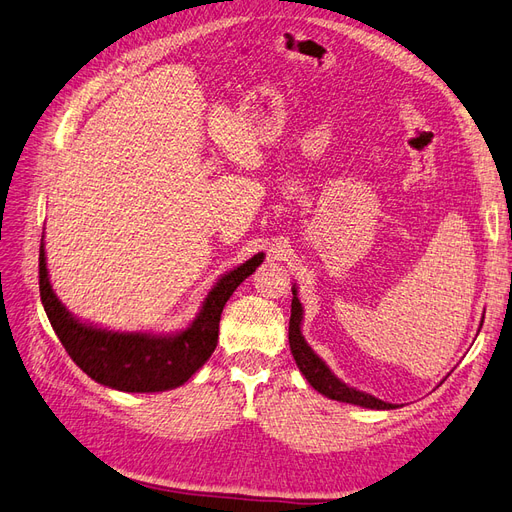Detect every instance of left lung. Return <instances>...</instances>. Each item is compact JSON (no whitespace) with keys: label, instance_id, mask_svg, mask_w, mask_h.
<instances>
[{"label":"left lung","instance_id":"1","mask_svg":"<svg viewBox=\"0 0 512 512\" xmlns=\"http://www.w3.org/2000/svg\"><path fill=\"white\" fill-rule=\"evenodd\" d=\"M292 294H294V298H292V318H290V348H292V355H294L298 370L303 372L309 385L316 391H320L322 396L337 400V402L357 404V406H363V409H376V411L396 409V404L383 402V400L370 396V393L359 391L355 387L342 383L329 370V365H326L316 355V352L311 350V346L305 342L303 331H300V324H303V305H300V300L296 296V285L292 287Z\"/></svg>","mask_w":512,"mask_h":512}]
</instances>
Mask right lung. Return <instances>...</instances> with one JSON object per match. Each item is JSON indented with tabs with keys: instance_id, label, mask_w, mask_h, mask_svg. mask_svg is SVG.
<instances>
[{
	"instance_id": "1",
	"label": "right lung",
	"mask_w": 512,
	"mask_h": 512,
	"mask_svg": "<svg viewBox=\"0 0 512 512\" xmlns=\"http://www.w3.org/2000/svg\"><path fill=\"white\" fill-rule=\"evenodd\" d=\"M261 261L264 253H257L242 266L222 274L188 329L170 335L97 329L71 316L51 290L43 244L38 255V287L47 318L64 350L93 381L119 391L151 393L183 385L212 357L222 309L235 287L251 277Z\"/></svg>"
}]
</instances>
